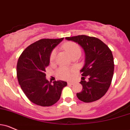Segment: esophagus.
Instances as JSON below:
<instances>
[{"mask_svg":"<svg viewBox=\"0 0 130 130\" xmlns=\"http://www.w3.org/2000/svg\"><path fill=\"white\" fill-rule=\"evenodd\" d=\"M74 82H68V85H74Z\"/></svg>","mask_w":130,"mask_h":130,"instance_id":"34e87169","label":"esophagus"}]
</instances>
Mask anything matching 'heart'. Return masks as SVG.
<instances>
[{
	"mask_svg": "<svg viewBox=\"0 0 130 130\" xmlns=\"http://www.w3.org/2000/svg\"><path fill=\"white\" fill-rule=\"evenodd\" d=\"M63 48L68 52L70 56L73 55L75 54H81V48L79 45L73 42H68L63 45ZM56 49H54L51 51V54L50 56V61L51 63L54 62L56 59ZM74 70L71 68H67L65 67H62L59 68L56 71V75L59 79H64V80H68L71 79L73 75Z\"/></svg>",
	"mask_w": 130,
	"mask_h": 130,
	"instance_id": "b5f03b06",
	"label": "heart"
}]
</instances>
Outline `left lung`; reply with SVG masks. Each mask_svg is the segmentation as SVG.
Masks as SVG:
<instances>
[{"instance_id":"left-lung-1","label":"left lung","mask_w":130,"mask_h":130,"mask_svg":"<svg viewBox=\"0 0 130 130\" xmlns=\"http://www.w3.org/2000/svg\"><path fill=\"white\" fill-rule=\"evenodd\" d=\"M82 46L85 54V65L80 70L82 91L76 94L84 102H92L101 99L111 85L114 73V59L111 51L102 40L85 35L66 37ZM89 77L85 81V77Z\"/></svg>"}]
</instances>
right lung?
<instances>
[{
	"label": "right lung",
	"mask_w": 130,
	"mask_h": 130,
	"mask_svg": "<svg viewBox=\"0 0 130 130\" xmlns=\"http://www.w3.org/2000/svg\"><path fill=\"white\" fill-rule=\"evenodd\" d=\"M63 38L42 39L28 46L18 59L17 76L22 90L31 102L42 107H49L60 99L67 82H49L45 68L49 65L53 50Z\"/></svg>",
	"instance_id": "add662e5"
}]
</instances>
